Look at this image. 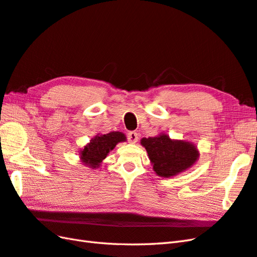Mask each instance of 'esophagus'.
<instances>
[{
	"instance_id": "34e87169",
	"label": "esophagus",
	"mask_w": 257,
	"mask_h": 257,
	"mask_svg": "<svg viewBox=\"0 0 257 257\" xmlns=\"http://www.w3.org/2000/svg\"><path fill=\"white\" fill-rule=\"evenodd\" d=\"M127 140H128L130 143L135 144V143H137V141H139V134H137L136 132H128L127 133Z\"/></svg>"
}]
</instances>
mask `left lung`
<instances>
[{
    "label": "left lung",
    "mask_w": 257,
    "mask_h": 257,
    "mask_svg": "<svg viewBox=\"0 0 257 257\" xmlns=\"http://www.w3.org/2000/svg\"><path fill=\"white\" fill-rule=\"evenodd\" d=\"M155 172L160 177L170 178L186 170L198 158L196 147L189 142L172 141L166 134L142 140Z\"/></svg>",
    "instance_id": "8db88e82"
}]
</instances>
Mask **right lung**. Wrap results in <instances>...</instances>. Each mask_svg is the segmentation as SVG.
<instances>
[{"mask_svg":"<svg viewBox=\"0 0 257 257\" xmlns=\"http://www.w3.org/2000/svg\"><path fill=\"white\" fill-rule=\"evenodd\" d=\"M124 141H126V137L121 132H111L104 135H98L81 150L80 158L88 167H99L100 162L107 157L110 150L113 149L117 143Z\"/></svg>","mask_w":257,"mask_h":257,"instance_id":"right-lung-1","label":"right lung"}]
</instances>
